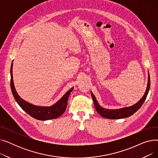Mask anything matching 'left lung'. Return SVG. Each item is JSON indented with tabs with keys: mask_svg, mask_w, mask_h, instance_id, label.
Masks as SVG:
<instances>
[{
	"mask_svg": "<svg viewBox=\"0 0 158 158\" xmlns=\"http://www.w3.org/2000/svg\"><path fill=\"white\" fill-rule=\"evenodd\" d=\"M150 82H151L150 76H149V73H148V84H147V89L142 98H141L136 104H134L133 106L127 107H123V108L118 109V110H107V109H104L103 107H101L100 105L98 104L97 101L96 100V98L95 97L92 92H91V95H92L94 106L97 111L99 114L102 116V117L106 118H109V119H120V118H127L130 117V116L136 113L145 102L147 96L148 95L149 89H150V85H151Z\"/></svg>",
	"mask_w": 158,
	"mask_h": 158,
	"instance_id": "obj_1",
	"label": "left lung"
}]
</instances>
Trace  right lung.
<instances>
[{"instance_id": "add662e5", "label": "right lung", "mask_w": 158, "mask_h": 158, "mask_svg": "<svg viewBox=\"0 0 158 158\" xmlns=\"http://www.w3.org/2000/svg\"><path fill=\"white\" fill-rule=\"evenodd\" d=\"M11 89L12 91L13 95L15 101L27 113H28L32 117L39 120H47L51 119H54L60 117L61 114L65 111L68 103V98L69 95L73 90V88H72L66 92L56 104L51 106H38L31 104L24 100L18 95L14 86L13 79V63L11 66Z\"/></svg>"}]
</instances>
